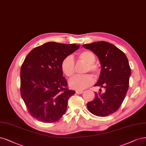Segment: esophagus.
<instances>
[{
  "label": "esophagus",
  "instance_id": "obj_1",
  "mask_svg": "<svg viewBox=\"0 0 146 146\" xmlns=\"http://www.w3.org/2000/svg\"><path fill=\"white\" fill-rule=\"evenodd\" d=\"M83 92V90H77L76 91V94H81Z\"/></svg>",
  "mask_w": 146,
  "mask_h": 146
}]
</instances>
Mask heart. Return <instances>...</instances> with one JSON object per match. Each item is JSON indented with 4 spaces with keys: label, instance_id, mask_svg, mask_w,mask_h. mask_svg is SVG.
I'll return each mask as SVG.
<instances>
[{
    "label": "heart",
    "instance_id": "b5f03b06",
    "mask_svg": "<svg viewBox=\"0 0 146 146\" xmlns=\"http://www.w3.org/2000/svg\"><path fill=\"white\" fill-rule=\"evenodd\" d=\"M79 58L86 63L84 72L89 71L97 75L100 73V68L95 63L96 57L90 51H83L79 54ZM61 68L63 74L67 77H72L75 72V64L73 57L68 56L62 62ZM94 83V78L91 75L85 74L77 75L70 79L69 85L72 89L81 90L90 86Z\"/></svg>",
    "mask_w": 146,
    "mask_h": 146
}]
</instances>
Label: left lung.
I'll use <instances>...</instances> for the list:
<instances>
[{
  "instance_id": "1",
  "label": "left lung",
  "mask_w": 146,
  "mask_h": 146,
  "mask_svg": "<svg viewBox=\"0 0 146 146\" xmlns=\"http://www.w3.org/2000/svg\"><path fill=\"white\" fill-rule=\"evenodd\" d=\"M83 46L98 57L102 70L95 86L105 89L103 93L95 92V98L88 103L87 108L96 116H108L119 108L127 94L131 75L127 58L122 51L107 42H94Z\"/></svg>"
}]
</instances>
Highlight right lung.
Here are the masks:
<instances>
[{
  "label": "right lung",
  "instance_id": "obj_1",
  "mask_svg": "<svg viewBox=\"0 0 146 146\" xmlns=\"http://www.w3.org/2000/svg\"><path fill=\"white\" fill-rule=\"evenodd\" d=\"M75 44L48 42L31 50L21 69V94L29 113L40 121H58L67 109L69 90L62 60L79 48Z\"/></svg>",
  "mask_w": 146,
  "mask_h": 146
}]
</instances>
